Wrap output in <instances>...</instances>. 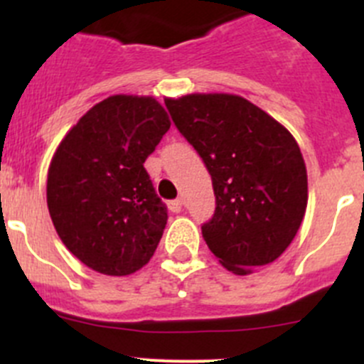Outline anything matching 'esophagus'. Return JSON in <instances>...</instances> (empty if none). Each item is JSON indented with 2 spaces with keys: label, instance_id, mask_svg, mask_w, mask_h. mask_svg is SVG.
I'll use <instances>...</instances> for the list:
<instances>
[{
  "label": "esophagus",
  "instance_id": "obj_1",
  "mask_svg": "<svg viewBox=\"0 0 364 364\" xmlns=\"http://www.w3.org/2000/svg\"><path fill=\"white\" fill-rule=\"evenodd\" d=\"M183 204H185V200H183V199L171 200V203H168V209H171L172 213H179L183 209Z\"/></svg>",
  "mask_w": 364,
  "mask_h": 364
}]
</instances>
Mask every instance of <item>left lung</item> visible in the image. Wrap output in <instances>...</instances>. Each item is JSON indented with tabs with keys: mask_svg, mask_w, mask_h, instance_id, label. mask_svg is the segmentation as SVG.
Masks as SVG:
<instances>
[{
	"mask_svg": "<svg viewBox=\"0 0 364 364\" xmlns=\"http://www.w3.org/2000/svg\"><path fill=\"white\" fill-rule=\"evenodd\" d=\"M165 105L211 174L216 208L203 225L209 250L234 274L277 260L308 203L306 167L291 132L237 95L196 93Z\"/></svg>",
	"mask_w": 364,
	"mask_h": 364,
	"instance_id": "8db88e82",
	"label": "left lung"
}]
</instances>
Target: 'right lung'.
<instances>
[{
    "mask_svg": "<svg viewBox=\"0 0 364 364\" xmlns=\"http://www.w3.org/2000/svg\"><path fill=\"white\" fill-rule=\"evenodd\" d=\"M171 128L151 97L114 95L65 135L47 174L58 236L80 262L111 277L149 262L167 223L144 161Z\"/></svg>",
    "mask_w": 364,
    "mask_h": 364,
    "instance_id": "add662e5",
    "label": "right lung"
}]
</instances>
